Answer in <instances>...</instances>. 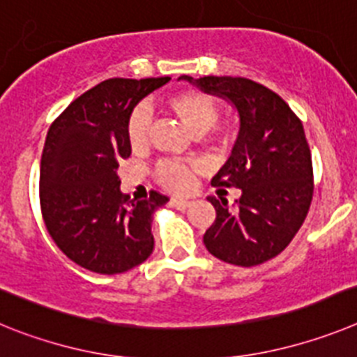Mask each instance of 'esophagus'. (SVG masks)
Wrapping results in <instances>:
<instances>
[{"instance_id": "1", "label": "esophagus", "mask_w": 357, "mask_h": 357, "mask_svg": "<svg viewBox=\"0 0 357 357\" xmlns=\"http://www.w3.org/2000/svg\"><path fill=\"white\" fill-rule=\"evenodd\" d=\"M170 204H172V206H176L178 210H187L188 206L192 204V201L190 199H181V197H172V199H170Z\"/></svg>"}]
</instances>
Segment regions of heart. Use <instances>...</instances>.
I'll use <instances>...</instances> for the list:
<instances>
[{"instance_id":"obj_1","label":"heart","mask_w":357,"mask_h":357,"mask_svg":"<svg viewBox=\"0 0 357 357\" xmlns=\"http://www.w3.org/2000/svg\"><path fill=\"white\" fill-rule=\"evenodd\" d=\"M167 105L194 135H204V140L213 145H225L230 132L225 126L217 123L219 107L208 93L201 89H179L169 95ZM153 126V111L147 104L135 105L127 116L126 136L132 149L147 145ZM199 170L197 163H187L181 160H165L154 170V178L161 187L172 192H185L192 187L194 174Z\"/></svg>"}]
</instances>
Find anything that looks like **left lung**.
Listing matches in <instances>:
<instances>
[{
    "mask_svg": "<svg viewBox=\"0 0 357 357\" xmlns=\"http://www.w3.org/2000/svg\"><path fill=\"white\" fill-rule=\"evenodd\" d=\"M203 91L237 107L241 131L213 187L241 188L237 208L208 197L215 221L203 237L210 253L228 264L252 268L289 246L312 201V160L302 120L277 93L244 77H201Z\"/></svg>",
    "mask_w": 357,
    "mask_h": 357,
    "instance_id": "1",
    "label": "left lung"
}]
</instances>
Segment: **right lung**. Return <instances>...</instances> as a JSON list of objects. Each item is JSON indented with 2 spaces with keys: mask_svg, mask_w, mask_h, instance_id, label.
<instances>
[{
  "mask_svg": "<svg viewBox=\"0 0 357 357\" xmlns=\"http://www.w3.org/2000/svg\"><path fill=\"white\" fill-rule=\"evenodd\" d=\"M170 77L109 79L80 95L50 126L39 201L46 230L75 264L100 275L140 266L154 250L153 213L169 197L144 201L120 192L119 163L131 156L127 116Z\"/></svg>",
  "mask_w": 357,
  "mask_h": 357,
  "instance_id": "obj_1",
  "label": "right lung"
}]
</instances>
